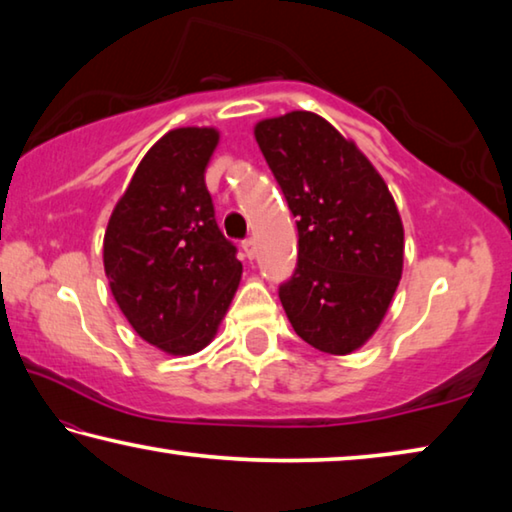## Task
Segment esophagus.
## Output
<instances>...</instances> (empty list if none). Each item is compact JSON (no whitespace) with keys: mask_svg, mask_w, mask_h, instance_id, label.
Here are the masks:
<instances>
[{"mask_svg":"<svg viewBox=\"0 0 512 512\" xmlns=\"http://www.w3.org/2000/svg\"><path fill=\"white\" fill-rule=\"evenodd\" d=\"M241 250H244V257L253 259V257H255V253H257V244H255V239H244V241H241Z\"/></svg>","mask_w":512,"mask_h":512,"instance_id":"1","label":"esophagus"}]
</instances>
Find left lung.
Returning a JSON list of instances; mask_svg holds the SVG:
<instances>
[{"instance_id":"obj_1","label":"left lung","mask_w":512,"mask_h":512,"mask_svg":"<svg viewBox=\"0 0 512 512\" xmlns=\"http://www.w3.org/2000/svg\"><path fill=\"white\" fill-rule=\"evenodd\" d=\"M255 140L298 225V264L280 300L302 341L350 354L400 284L404 228L384 178L314 112L264 119Z\"/></svg>"}]
</instances>
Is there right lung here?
Instances as JSON below:
<instances>
[{"label":"right lung","instance_id":"obj_1","mask_svg":"<svg viewBox=\"0 0 512 512\" xmlns=\"http://www.w3.org/2000/svg\"><path fill=\"white\" fill-rule=\"evenodd\" d=\"M214 128H176L144 155L108 221L103 266L119 309L144 341L194 354L214 339L241 277L205 187Z\"/></svg>","mask_w":512,"mask_h":512}]
</instances>
